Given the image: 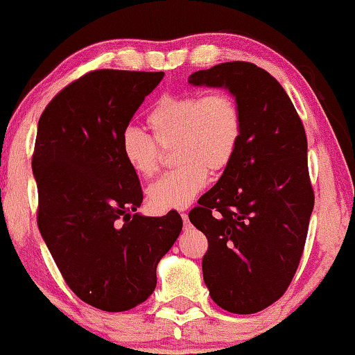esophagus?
Wrapping results in <instances>:
<instances>
[{"mask_svg": "<svg viewBox=\"0 0 355 355\" xmlns=\"http://www.w3.org/2000/svg\"><path fill=\"white\" fill-rule=\"evenodd\" d=\"M182 219H183V224H185V227L190 226V221H188V214L187 213H182Z\"/></svg>", "mask_w": 355, "mask_h": 355, "instance_id": "1", "label": "esophagus"}]
</instances>
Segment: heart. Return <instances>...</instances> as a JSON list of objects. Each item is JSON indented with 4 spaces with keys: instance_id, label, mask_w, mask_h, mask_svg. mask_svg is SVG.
I'll return each mask as SVG.
<instances>
[{
    "instance_id": "obj_1",
    "label": "heart",
    "mask_w": 355,
    "mask_h": 355,
    "mask_svg": "<svg viewBox=\"0 0 355 355\" xmlns=\"http://www.w3.org/2000/svg\"><path fill=\"white\" fill-rule=\"evenodd\" d=\"M242 111L231 93L209 92L164 96L147 114L152 137L129 125L121 132L119 150L137 177L159 172L162 150L173 147L178 167L149 188L155 211L182 209L208 183L209 170L221 172L232 162L242 136Z\"/></svg>"
}]
</instances>
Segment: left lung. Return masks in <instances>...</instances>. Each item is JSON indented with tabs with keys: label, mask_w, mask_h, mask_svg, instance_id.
Here are the masks:
<instances>
[{
	"label": "left lung",
	"mask_w": 355,
	"mask_h": 355,
	"mask_svg": "<svg viewBox=\"0 0 355 355\" xmlns=\"http://www.w3.org/2000/svg\"><path fill=\"white\" fill-rule=\"evenodd\" d=\"M226 88L242 111L232 162L188 214L208 239L203 278L213 302L252 315L288 288L302 259L315 193L302 119L282 85L249 62H226L188 77Z\"/></svg>",
	"instance_id": "obj_1"
}]
</instances>
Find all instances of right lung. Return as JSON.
I'll list each match as a JSON object with an SVG mask.
<instances>
[{
  "label": "right lung",
  "mask_w": 355,
  "mask_h": 355,
  "mask_svg": "<svg viewBox=\"0 0 355 355\" xmlns=\"http://www.w3.org/2000/svg\"><path fill=\"white\" fill-rule=\"evenodd\" d=\"M164 71L95 70L49 103L37 124L33 173L39 231L71 291L110 313L150 297L157 263L180 236L177 211L142 216L139 177L121 132Z\"/></svg>",
  "instance_id": "obj_1"
}]
</instances>
